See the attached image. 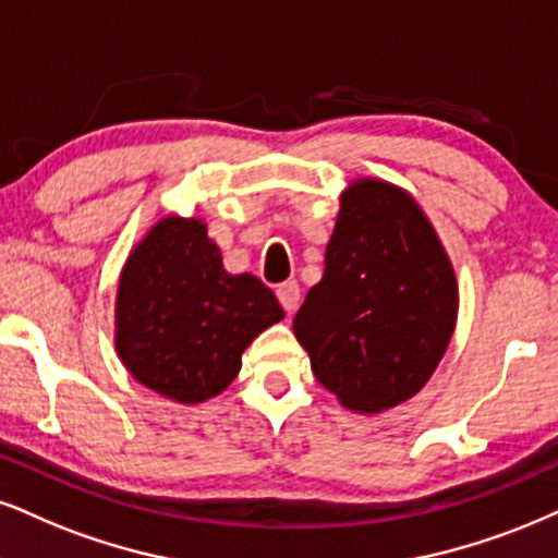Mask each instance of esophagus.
Returning <instances> with one entry per match:
<instances>
[{"label":"esophagus","mask_w":558,"mask_h":558,"mask_svg":"<svg viewBox=\"0 0 558 558\" xmlns=\"http://www.w3.org/2000/svg\"><path fill=\"white\" fill-rule=\"evenodd\" d=\"M277 298H279L281 307H284L287 313L298 311V305H300V284H298V281H284V284H279Z\"/></svg>","instance_id":"esophagus-1"}]
</instances>
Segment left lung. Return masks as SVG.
<instances>
[{
  "instance_id": "left-lung-1",
  "label": "left lung",
  "mask_w": 558,
  "mask_h": 558,
  "mask_svg": "<svg viewBox=\"0 0 558 558\" xmlns=\"http://www.w3.org/2000/svg\"><path fill=\"white\" fill-rule=\"evenodd\" d=\"M458 318L445 247L411 196L380 181L343 191L326 271L294 315L320 385L375 414L422 390Z\"/></svg>"
}]
</instances>
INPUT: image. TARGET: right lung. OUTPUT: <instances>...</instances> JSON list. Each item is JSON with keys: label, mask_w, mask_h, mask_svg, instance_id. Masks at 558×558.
Listing matches in <instances>:
<instances>
[{"label": "right lung", "mask_w": 558, "mask_h": 558, "mask_svg": "<svg viewBox=\"0 0 558 558\" xmlns=\"http://www.w3.org/2000/svg\"><path fill=\"white\" fill-rule=\"evenodd\" d=\"M284 318L253 274H227L198 219L168 217L129 256L116 300V349L136 380L202 403L240 373V356Z\"/></svg>", "instance_id": "add662e5"}]
</instances>
